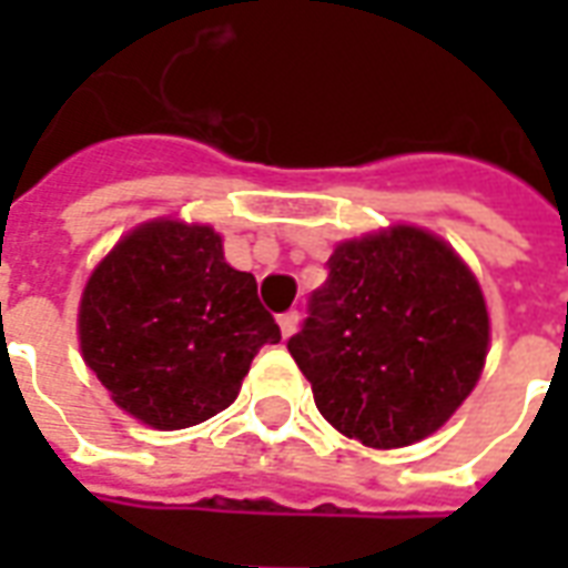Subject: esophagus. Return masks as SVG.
Instances as JSON below:
<instances>
[{
    "instance_id": "obj_1",
    "label": "esophagus",
    "mask_w": 568,
    "mask_h": 568,
    "mask_svg": "<svg viewBox=\"0 0 568 568\" xmlns=\"http://www.w3.org/2000/svg\"><path fill=\"white\" fill-rule=\"evenodd\" d=\"M297 320H301V313H297V310H288V313H283V316H280V332H283V337H292V334H295V328H297Z\"/></svg>"
}]
</instances>
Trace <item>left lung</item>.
I'll return each mask as SVG.
<instances>
[{
	"instance_id": "8db88e82",
	"label": "left lung",
	"mask_w": 568,
	"mask_h": 568,
	"mask_svg": "<svg viewBox=\"0 0 568 568\" xmlns=\"http://www.w3.org/2000/svg\"><path fill=\"white\" fill-rule=\"evenodd\" d=\"M487 344L475 273L435 234L395 224L334 248L288 353L322 417L346 438L393 450L453 417Z\"/></svg>"
}]
</instances>
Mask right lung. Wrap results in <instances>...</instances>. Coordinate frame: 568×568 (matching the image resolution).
Returning a JSON list of instances; mask_svg holds the SVG:
<instances>
[{"label": "right lung", "mask_w": 568, "mask_h": 568, "mask_svg": "<svg viewBox=\"0 0 568 568\" xmlns=\"http://www.w3.org/2000/svg\"><path fill=\"white\" fill-rule=\"evenodd\" d=\"M81 356L121 410L151 428L197 426L231 405L280 325L210 224H140L84 285Z\"/></svg>", "instance_id": "1"}]
</instances>
